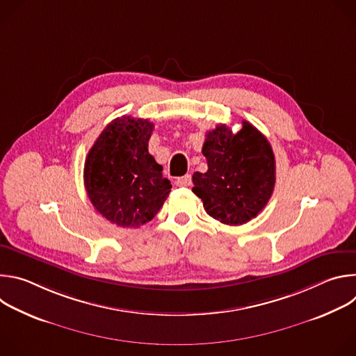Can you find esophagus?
Returning <instances> with one entry per match:
<instances>
[{
	"mask_svg": "<svg viewBox=\"0 0 356 356\" xmlns=\"http://www.w3.org/2000/svg\"><path fill=\"white\" fill-rule=\"evenodd\" d=\"M190 184H191V176L190 175H184V176L176 179V186H179V187H187Z\"/></svg>",
	"mask_w": 356,
	"mask_h": 356,
	"instance_id": "1",
	"label": "esophagus"
}]
</instances>
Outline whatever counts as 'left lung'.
<instances>
[{
    "label": "left lung",
    "instance_id": "1",
    "mask_svg": "<svg viewBox=\"0 0 356 356\" xmlns=\"http://www.w3.org/2000/svg\"><path fill=\"white\" fill-rule=\"evenodd\" d=\"M202 155L209 170L193 175V193L207 214L227 225H242L268 204L276 181L270 143L252 124L232 131L221 124L206 134Z\"/></svg>",
    "mask_w": 356,
    "mask_h": 356
}]
</instances>
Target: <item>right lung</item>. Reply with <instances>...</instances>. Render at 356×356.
I'll return each instance as SVG.
<instances>
[{
	"label": "right lung",
	"instance_id": "right-lung-1",
	"mask_svg": "<svg viewBox=\"0 0 356 356\" xmlns=\"http://www.w3.org/2000/svg\"><path fill=\"white\" fill-rule=\"evenodd\" d=\"M154 124L122 117L99 134L84 163V186L94 209L113 224L138 228L154 218L172 184L147 152Z\"/></svg>",
	"mask_w": 356,
	"mask_h": 356
}]
</instances>
